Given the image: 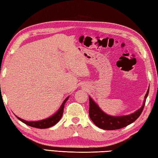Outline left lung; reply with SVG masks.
I'll use <instances>...</instances> for the list:
<instances>
[{
    "label": "left lung",
    "mask_w": 158,
    "mask_h": 158,
    "mask_svg": "<svg viewBox=\"0 0 158 158\" xmlns=\"http://www.w3.org/2000/svg\"><path fill=\"white\" fill-rule=\"evenodd\" d=\"M148 92L149 88L145 95L143 106L139 110H137L136 112L131 114L119 116V117H114V116L112 117V116L106 114L104 112L102 111L98 105L89 96V117L94 123L101 129L113 131V130H118L124 128V127L130 125L131 123H133L135 121H136L137 118L142 114L145 106L146 98L148 95Z\"/></svg>",
    "instance_id": "obj_1"
}]
</instances>
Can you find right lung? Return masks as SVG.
I'll list each match as a JSON object with an SVG mask.
<instances>
[{"instance_id":"obj_1","label":"right lung","mask_w":158,"mask_h":158,"mask_svg":"<svg viewBox=\"0 0 158 158\" xmlns=\"http://www.w3.org/2000/svg\"><path fill=\"white\" fill-rule=\"evenodd\" d=\"M69 99V96L66 98L62 104V106L60 107V109L58 110V111L53 114L51 117H48L46 118V119H43L41 121H27L26 120L22 119V118L18 117L17 116H16V118L20 120L22 122L24 123L26 125L33 127V128H40V129H44V128H48L50 127L53 126L55 125L58 121L60 120V118H62V114H63V111H64V105L66 102Z\"/></svg>"}]
</instances>
